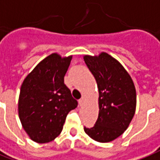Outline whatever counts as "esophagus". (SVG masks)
I'll list each match as a JSON object with an SVG mask.
<instances>
[{
    "instance_id": "1",
    "label": "esophagus",
    "mask_w": 160,
    "mask_h": 160,
    "mask_svg": "<svg viewBox=\"0 0 160 160\" xmlns=\"http://www.w3.org/2000/svg\"><path fill=\"white\" fill-rule=\"evenodd\" d=\"M84 102H85V98L82 97V98L79 100V104H80V106H82V105L84 104Z\"/></svg>"
}]
</instances>
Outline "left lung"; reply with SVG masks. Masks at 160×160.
Masks as SVG:
<instances>
[{
	"mask_svg": "<svg viewBox=\"0 0 160 160\" xmlns=\"http://www.w3.org/2000/svg\"><path fill=\"white\" fill-rule=\"evenodd\" d=\"M84 61L94 76L99 89V116L87 134L98 142H110L122 134L133 118L136 90L128 72L107 53L86 55Z\"/></svg>",
	"mask_w": 160,
	"mask_h": 160,
	"instance_id": "obj_1",
	"label": "left lung"
}]
</instances>
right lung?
I'll return each instance as SVG.
<instances>
[{
	"instance_id": "1",
	"label": "right lung",
	"mask_w": 160,
	"mask_h": 160,
	"mask_svg": "<svg viewBox=\"0 0 160 160\" xmlns=\"http://www.w3.org/2000/svg\"><path fill=\"white\" fill-rule=\"evenodd\" d=\"M72 56L52 53L34 68L23 81L18 110L22 127L33 141L48 143L59 136L67 115L78 101L64 83Z\"/></svg>"
}]
</instances>
